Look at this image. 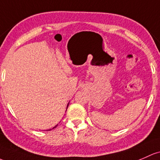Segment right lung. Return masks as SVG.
<instances>
[{
    "label": "right lung",
    "instance_id": "right-lung-1",
    "mask_svg": "<svg viewBox=\"0 0 160 160\" xmlns=\"http://www.w3.org/2000/svg\"><path fill=\"white\" fill-rule=\"evenodd\" d=\"M58 127V125H57V126H55V127H53V128H55V127Z\"/></svg>",
    "mask_w": 160,
    "mask_h": 160
}]
</instances>
